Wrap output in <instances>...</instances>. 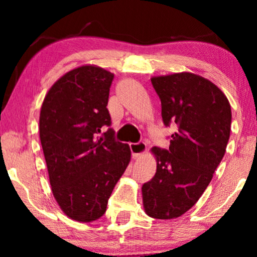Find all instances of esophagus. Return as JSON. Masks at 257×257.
Returning a JSON list of instances; mask_svg holds the SVG:
<instances>
[{"instance_id":"esophagus-1","label":"esophagus","mask_w":257,"mask_h":257,"mask_svg":"<svg viewBox=\"0 0 257 257\" xmlns=\"http://www.w3.org/2000/svg\"><path fill=\"white\" fill-rule=\"evenodd\" d=\"M130 150H131L133 158H138L146 151V144L144 142L130 144Z\"/></svg>"}]
</instances>
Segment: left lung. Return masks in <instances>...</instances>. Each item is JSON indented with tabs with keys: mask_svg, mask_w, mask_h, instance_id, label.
Listing matches in <instances>:
<instances>
[{
	"mask_svg": "<svg viewBox=\"0 0 257 257\" xmlns=\"http://www.w3.org/2000/svg\"><path fill=\"white\" fill-rule=\"evenodd\" d=\"M166 127L177 132L170 147H153L156 175L143 185V202L154 219L181 216L195 205L226 152L231 110L222 91L194 73L153 77Z\"/></svg>",
	"mask_w": 257,
	"mask_h": 257,
	"instance_id": "8db88e82",
	"label": "left lung"
}]
</instances>
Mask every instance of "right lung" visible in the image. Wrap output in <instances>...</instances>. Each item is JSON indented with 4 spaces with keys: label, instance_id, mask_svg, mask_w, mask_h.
<instances>
[{
    "label": "right lung",
    "instance_id": "add662e5",
    "mask_svg": "<svg viewBox=\"0 0 257 257\" xmlns=\"http://www.w3.org/2000/svg\"><path fill=\"white\" fill-rule=\"evenodd\" d=\"M113 73L80 66L65 73L44 98L40 138L56 201L73 220L91 222L106 210L131 159L119 143L107 110ZM103 125L107 132L99 139Z\"/></svg>",
    "mask_w": 257,
    "mask_h": 257
}]
</instances>
